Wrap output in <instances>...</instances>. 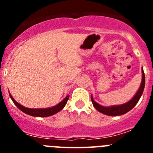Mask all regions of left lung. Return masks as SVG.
Returning a JSON list of instances; mask_svg holds the SVG:
<instances>
[{
	"mask_svg": "<svg viewBox=\"0 0 153 153\" xmlns=\"http://www.w3.org/2000/svg\"><path fill=\"white\" fill-rule=\"evenodd\" d=\"M142 75H143V78H142V82L140 89L137 91V93H136V95L133 97V98H132V100H130L129 102L122 104V105H119V106H112L106 107V106H101L99 103H97V102H95L93 98V96H91V100L92 102H93V106L99 112L102 113V114L107 115V116H120V115H123L126 113L127 112H129L139 102L140 97H141L142 94L143 93V90H144V87H145V74H144L143 69L142 70Z\"/></svg>",
	"mask_w": 153,
	"mask_h": 153,
	"instance_id": "left-lung-1",
	"label": "left lung"
}]
</instances>
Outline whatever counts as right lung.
I'll list each match as a JSON object with an SVG mask.
<instances>
[{
    "label": "right lung",
    "instance_id": "add662e5",
    "mask_svg": "<svg viewBox=\"0 0 153 153\" xmlns=\"http://www.w3.org/2000/svg\"><path fill=\"white\" fill-rule=\"evenodd\" d=\"M10 97L11 98L12 101L13 102V103L15 104L17 107L20 110H21L22 112H24V113L26 114L30 115V116H32V117H51L52 115L56 114V113L60 112L61 109H63V108L66 106L67 104V100H69V96H67L63 99V100L60 102L56 105L54 106H52V107L50 108H44V109H30V108H27L23 106L22 105H21L20 103L17 102V101L14 100V99L12 97V96L10 94Z\"/></svg>",
    "mask_w": 153,
    "mask_h": 153
}]
</instances>
